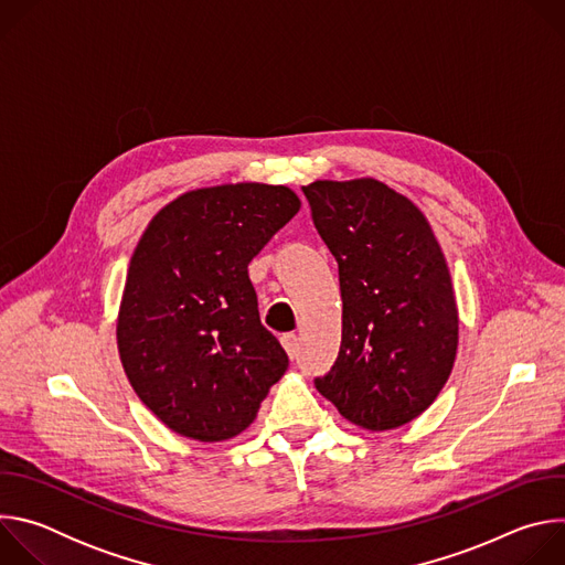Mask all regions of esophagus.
Here are the masks:
<instances>
[{
	"label": "esophagus",
	"mask_w": 565,
	"mask_h": 565,
	"mask_svg": "<svg viewBox=\"0 0 565 565\" xmlns=\"http://www.w3.org/2000/svg\"><path fill=\"white\" fill-rule=\"evenodd\" d=\"M281 344H284V349L288 351V355H290L292 360L299 355V338H297L295 333H286V335L281 338Z\"/></svg>",
	"instance_id": "1"
}]
</instances>
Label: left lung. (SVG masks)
<instances>
[{"instance_id":"obj_1","label":"left lung","mask_w":565,"mask_h":565,"mask_svg":"<svg viewBox=\"0 0 565 565\" xmlns=\"http://www.w3.org/2000/svg\"><path fill=\"white\" fill-rule=\"evenodd\" d=\"M340 270L342 347L317 391L358 427L386 431L420 416L458 347L449 268L423 212L373 179L301 188Z\"/></svg>"}]
</instances>
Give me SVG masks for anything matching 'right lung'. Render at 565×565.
Returning <instances> with one entry per match:
<instances>
[{
	"mask_svg": "<svg viewBox=\"0 0 565 565\" xmlns=\"http://www.w3.org/2000/svg\"><path fill=\"white\" fill-rule=\"evenodd\" d=\"M297 210L284 185L205 188L166 205L140 236L118 351L145 407L172 431L201 443L241 434L286 373L248 264Z\"/></svg>",
	"mask_w": 565,
	"mask_h": 565,
	"instance_id": "add662e5",
	"label": "right lung"
}]
</instances>
